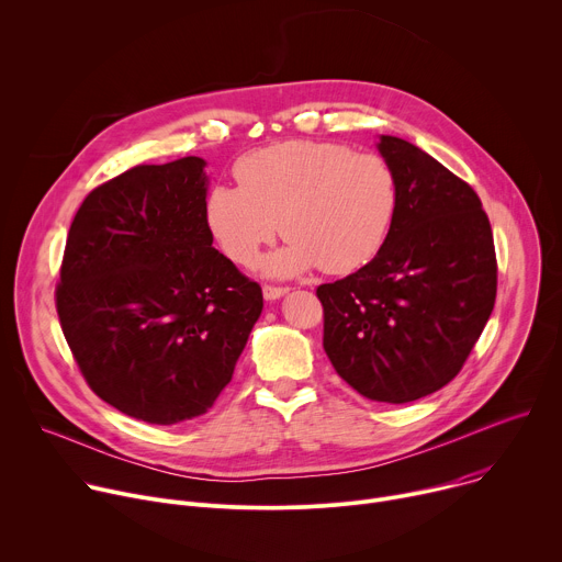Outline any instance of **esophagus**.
<instances>
[{
  "label": "esophagus",
  "instance_id": "1",
  "mask_svg": "<svg viewBox=\"0 0 562 562\" xmlns=\"http://www.w3.org/2000/svg\"><path fill=\"white\" fill-rule=\"evenodd\" d=\"M289 293V289L286 286H271V284H267L265 289H262V295H265V300L267 302H273V300H280L282 295H286Z\"/></svg>",
  "mask_w": 562,
  "mask_h": 562
}]
</instances>
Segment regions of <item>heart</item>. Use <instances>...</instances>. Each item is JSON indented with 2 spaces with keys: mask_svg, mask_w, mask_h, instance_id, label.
Instances as JSON below:
<instances>
[{
  "mask_svg": "<svg viewBox=\"0 0 562 562\" xmlns=\"http://www.w3.org/2000/svg\"><path fill=\"white\" fill-rule=\"evenodd\" d=\"M235 178L239 187L209 191L206 226L237 265H251L282 228L289 243L260 262L276 278L313 267L331 276L362 269L380 254L397 213L386 159L336 142L286 139L251 150L235 165Z\"/></svg>",
  "mask_w": 562,
  "mask_h": 562,
  "instance_id": "b5f03b06",
  "label": "heart"
}]
</instances>
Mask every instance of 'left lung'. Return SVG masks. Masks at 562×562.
Returning <instances> with one entry per match:
<instances>
[{
    "label": "left lung",
    "mask_w": 562,
    "mask_h": 562,
    "mask_svg": "<svg viewBox=\"0 0 562 562\" xmlns=\"http://www.w3.org/2000/svg\"><path fill=\"white\" fill-rule=\"evenodd\" d=\"M397 213L380 254L317 286L325 351L358 393L405 405L462 369L496 302L490 217L475 191L416 144L380 135Z\"/></svg>",
    "instance_id": "8db88e82"
}]
</instances>
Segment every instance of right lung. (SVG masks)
I'll list each match as a JSON object with an SVG mask.
<instances>
[{"instance_id": "1", "label": "right lung", "mask_w": 562, "mask_h": 562, "mask_svg": "<svg viewBox=\"0 0 562 562\" xmlns=\"http://www.w3.org/2000/svg\"><path fill=\"white\" fill-rule=\"evenodd\" d=\"M206 162L142 165L98 187L66 239L57 315L89 386L117 412L178 425L231 382L262 289L213 249Z\"/></svg>"}]
</instances>
